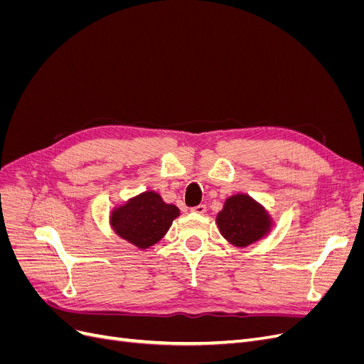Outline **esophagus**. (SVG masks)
<instances>
[{
	"mask_svg": "<svg viewBox=\"0 0 364 364\" xmlns=\"http://www.w3.org/2000/svg\"><path fill=\"white\" fill-rule=\"evenodd\" d=\"M191 211H193L194 214H200V215H203V214L206 213V205H197V206L191 208Z\"/></svg>",
	"mask_w": 364,
	"mask_h": 364,
	"instance_id": "1",
	"label": "esophagus"
}]
</instances>
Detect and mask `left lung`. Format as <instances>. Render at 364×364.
<instances>
[{
	"mask_svg": "<svg viewBox=\"0 0 364 364\" xmlns=\"http://www.w3.org/2000/svg\"><path fill=\"white\" fill-rule=\"evenodd\" d=\"M220 232L237 247H246L266 237L273 226L269 213L247 194H235L226 199L217 214Z\"/></svg>",
	"mask_w": 364,
	"mask_h": 364,
	"instance_id": "8db88e82",
	"label": "left lung"
}]
</instances>
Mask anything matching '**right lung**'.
<instances>
[{
  "label": "right lung",
  "instance_id": "1",
  "mask_svg": "<svg viewBox=\"0 0 364 364\" xmlns=\"http://www.w3.org/2000/svg\"><path fill=\"white\" fill-rule=\"evenodd\" d=\"M179 208L165 203L156 191H146L132 197L111 213L115 234L139 249H149L167 234Z\"/></svg>",
  "mask_w": 364,
  "mask_h": 364
}]
</instances>
